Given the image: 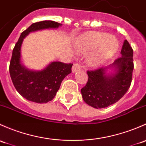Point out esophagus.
I'll return each instance as SVG.
<instances>
[{
	"mask_svg": "<svg viewBox=\"0 0 146 146\" xmlns=\"http://www.w3.org/2000/svg\"><path fill=\"white\" fill-rule=\"evenodd\" d=\"M81 67L80 66H79V64H78V63H74L72 66V71L73 73H74V72H76L79 71Z\"/></svg>",
	"mask_w": 146,
	"mask_h": 146,
	"instance_id": "34e87169",
	"label": "esophagus"
}]
</instances>
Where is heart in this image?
<instances>
[{"mask_svg": "<svg viewBox=\"0 0 146 146\" xmlns=\"http://www.w3.org/2000/svg\"><path fill=\"white\" fill-rule=\"evenodd\" d=\"M79 52H89L88 63L93 67L102 65L117 50V40L112 36L100 32H90L81 36L76 41Z\"/></svg>", "mask_w": 146, "mask_h": 146, "instance_id": "1", "label": "heart"}]
</instances>
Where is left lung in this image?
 I'll return each instance as SVG.
<instances>
[{
  "mask_svg": "<svg viewBox=\"0 0 146 146\" xmlns=\"http://www.w3.org/2000/svg\"><path fill=\"white\" fill-rule=\"evenodd\" d=\"M133 70V49L124 40L120 58L108 67L87 72L88 82L81 90L84 102L96 109L117 102L130 87Z\"/></svg>",
  "mask_w": 146,
  "mask_h": 146,
  "instance_id": "obj_1",
  "label": "left lung"
}]
</instances>
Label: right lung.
Here are the masks:
<instances>
[{
  "label": "right lung",
  "mask_w": 146,
  "mask_h": 146,
  "mask_svg": "<svg viewBox=\"0 0 146 146\" xmlns=\"http://www.w3.org/2000/svg\"><path fill=\"white\" fill-rule=\"evenodd\" d=\"M62 24L50 20L32 24L21 34L13 50L10 74L14 86L22 97L29 101L46 103L54 98L66 76L72 72L73 64L51 62L41 70H29L22 62L21 48L29 33L49 29H58Z\"/></svg>",
  "instance_id": "1"
}]
</instances>
